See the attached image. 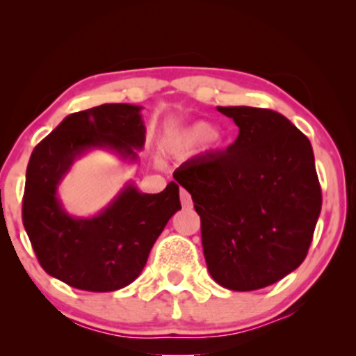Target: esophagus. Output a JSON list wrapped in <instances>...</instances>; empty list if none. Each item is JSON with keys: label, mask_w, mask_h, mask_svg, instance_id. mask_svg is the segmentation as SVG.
Returning a JSON list of instances; mask_svg holds the SVG:
<instances>
[{"label": "esophagus", "mask_w": 356, "mask_h": 356, "mask_svg": "<svg viewBox=\"0 0 356 356\" xmlns=\"http://www.w3.org/2000/svg\"><path fill=\"white\" fill-rule=\"evenodd\" d=\"M179 199H181V204L183 207H193V201H191V196H189V193L186 189H179Z\"/></svg>", "instance_id": "esophagus-1"}]
</instances>
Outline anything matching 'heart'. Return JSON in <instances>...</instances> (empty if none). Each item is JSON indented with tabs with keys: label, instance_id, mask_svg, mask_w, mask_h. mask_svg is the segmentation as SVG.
<instances>
[{
	"label": "heart",
	"instance_id": "b5f03b06",
	"mask_svg": "<svg viewBox=\"0 0 356 356\" xmlns=\"http://www.w3.org/2000/svg\"><path fill=\"white\" fill-rule=\"evenodd\" d=\"M202 140L207 147L216 149L225 143V134L222 129L211 128V124L206 121H196V123L181 126V128L167 129L162 134L160 144L168 152L181 154L194 149Z\"/></svg>",
	"mask_w": 356,
	"mask_h": 356
}]
</instances>
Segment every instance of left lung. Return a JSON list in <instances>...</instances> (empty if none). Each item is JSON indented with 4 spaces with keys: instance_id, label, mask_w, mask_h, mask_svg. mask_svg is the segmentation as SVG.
<instances>
[{
    "instance_id": "8db88e82",
    "label": "left lung",
    "mask_w": 356,
    "mask_h": 356,
    "mask_svg": "<svg viewBox=\"0 0 356 356\" xmlns=\"http://www.w3.org/2000/svg\"><path fill=\"white\" fill-rule=\"evenodd\" d=\"M217 110L240 128L236 140L207 162L179 170L175 179L201 216L212 279L235 291L264 289L308 254L323 204L313 147L274 110Z\"/></svg>"
}]
</instances>
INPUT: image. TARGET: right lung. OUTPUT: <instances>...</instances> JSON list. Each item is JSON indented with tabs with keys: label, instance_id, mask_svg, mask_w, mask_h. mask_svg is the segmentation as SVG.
I'll return each mask as SVG.
<instances>
[{
	"label": "right lung",
	"instance_id": "add662e5",
	"mask_svg": "<svg viewBox=\"0 0 356 356\" xmlns=\"http://www.w3.org/2000/svg\"><path fill=\"white\" fill-rule=\"evenodd\" d=\"M143 106L104 104L67 115L33 149L27 165L22 222L38 262L55 279L87 291H115L138 279L154 243L181 209L179 188L140 193L133 181L90 217L71 216L60 184L77 159L108 150L136 163L145 143Z\"/></svg>",
	"mask_w": 356,
	"mask_h": 356
}]
</instances>
